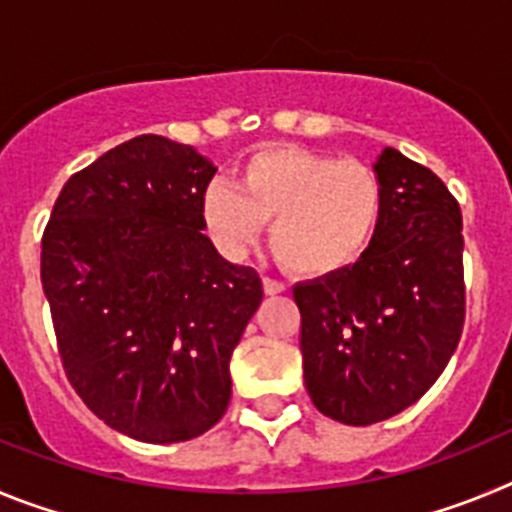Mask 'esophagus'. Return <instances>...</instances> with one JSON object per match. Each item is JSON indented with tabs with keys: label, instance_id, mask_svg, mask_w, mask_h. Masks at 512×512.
Masks as SVG:
<instances>
[{
	"label": "esophagus",
	"instance_id": "1",
	"mask_svg": "<svg viewBox=\"0 0 512 512\" xmlns=\"http://www.w3.org/2000/svg\"><path fill=\"white\" fill-rule=\"evenodd\" d=\"M284 289H287V287H284V284L279 282V279L264 277V292H266V295H269V297H274V295H282Z\"/></svg>",
	"mask_w": 512,
	"mask_h": 512
}]
</instances>
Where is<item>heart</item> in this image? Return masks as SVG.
Segmentation results:
<instances>
[{"label": "heart", "instance_id": "1", "mask_svg": "<svg viewBox=\"0 0 512 512\" xmlns=\"http://www.w3.org/2000/svg\"><path fill=\"white\" fill-rule=\"evenodd\" d=\"M212 241L243 259L269 225L279 264L300 277H330L372 246L382 217L379 176L354 158L269 146L246 158L238 187L215 182L202 205Z\"/></svg>", "mask_w": 512, "mask_h": 512}]
</instances>
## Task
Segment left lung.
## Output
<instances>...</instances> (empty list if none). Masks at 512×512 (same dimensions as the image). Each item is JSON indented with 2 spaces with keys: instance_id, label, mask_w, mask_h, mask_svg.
<instances>
[{
  "instance_id": "8db88e82",
  "label": "left lung",
  "mask_w": 512,
  "mask_h": 512,
  "mask_svg": "<svg viewBox=\"0 0 512 512\" xmlns=\"http://www.w3.org/2000/svg\"><path fill=\"white\" fill-rule=\"evenodd\" d=\"M382 217L354 266L295 287L312 405L346 425H372L428 392L459 346L464 235L454 194L395 148L374 164Z\"/></svg>"
}]
</instances>
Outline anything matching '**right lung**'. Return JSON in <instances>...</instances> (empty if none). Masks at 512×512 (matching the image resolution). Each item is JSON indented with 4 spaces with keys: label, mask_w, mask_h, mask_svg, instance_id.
Masks as SVG:
<instances>
[{
    "label": "right lung",
    "mask_w": 512,
    "mask_h": 512,
    "mask_svg": "<svg viewBox=\"0 0 512 512\" xmlns=\"http://www.w3.org/2000/svg\"><path fill=\"white\" fill-rule=\"evenodd\" d=\"M215 166L138 135L63 184L40 282L58 354L99 420L146 443L202 436L230 402V356L264 289L202 230Z\"/></svg>",
    "instance_id": "right-lung-1"
}]
</instances>
